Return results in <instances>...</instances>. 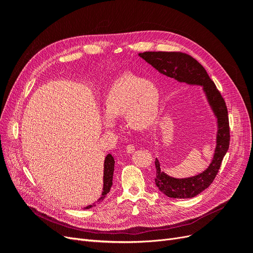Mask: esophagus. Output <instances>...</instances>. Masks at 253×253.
<instances>
[{"label": "esophagus", "instance_id": "1", "mask_svg": "<svg viewBox=\"0 0 253 253\" xmlns=\"http://www.w3.org/2000/svg\"><path fill=\"white\" fill-rule=\"evenodd\" d=\"M126 150V153H129V154H131V153H133L135 151V145L134 144H127Z\"/></svg>", "mask_w": 253, "mask_h": 253}]
</instances>
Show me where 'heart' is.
I'll use <instances>...</instances> for the list:
<instances>
[{
  "mask_svg": "<svg viewBox=\"0 0 253 253\" xmlns=\"http://www.w3.org/2000/svg\"><path fill=\"white\" fill-rule=\"evenodd\" d=\"M160 95L154 83L134 74L115 79L103 98V112L113 119L124 115L128 127L150 128L158 117Z\"/></svg>",
  "mask_w": 253,
  "mask_h": 253,
  "instance_id": "b5f03b06",
  "label": "heart"
}]
</instances>
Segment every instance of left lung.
Segmentation results:
<instances>
[{
    "label": "left lung",
    "instance_id": "8db88e82",
    "mask_svg": "<svg viewBox=\"0 0 253 253\" xmlns=\"http://www.w3.org/2000/svg\"><path fill=\"white\" fill-rule=\"evenodd\" d=\"M139 56L153 67L168 77L179 82L203 85L204 90L216 115L218 132L215 153L209 168L193 177L177 179L160 171V165L155 159V183L164 194L171 198H191L203 192L213 182L219 170L224 156L230 144V126L227 105L214 82L210 79L204 66L192 56L181 51H144Z\"/></svg>",
    "mask_w": 253,
    "mask_h": 253
}]
</instances>
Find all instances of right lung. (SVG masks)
<instances>
[{
	"label": "right lung",
	"mask_w": 253,
	"mask_h": 253,
	"mask_svg": "<svg viewBox=\"0 0 253 253\" xmlns=\"http://www.w3.org/2000/svg\"><path fill=\"white\" fill-rule=\"evenodd\" d=\"M114 166H115V160L113 158V156L111 154H109L108 156L105 157L104 160V174H103V192H102V196L99 198L97 201V203L102 202L106 194L110 192L111 187L113 185V173H114ZM96 204L89 205L87 207H85L84 209H89L91 207H95Z\"/></svg>",
	"instance_id": "1"
}]
</instances>
